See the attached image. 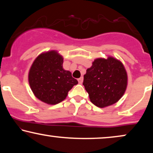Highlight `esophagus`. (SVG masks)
<instances>
[{
  "instance_id": "obj_1",
  "label": "esophagus",
  "mask_w": 153,
  "mask_h": 153,
  "mask_svg": "<svg viewBox=\"0 0 153 153\" xmlns=\"http://www.w3.org/2000/svg\"><path fill=\"white\" fill-rule=\"evenodd\" d=\"M78 81H79V83H80V84H81V83H82L83 81V77H81V78L78 79Z\"/></svg>"
}]
</instances>
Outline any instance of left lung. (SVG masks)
I'll use <instances>...</instances> for the list:
<instances>
[{
  "instance_id": "8db88e82",
  "label": "left lung",
  "mask_w": 153,
  "mask_h": 153,
  "mask_svg": "<svg viewBox=\"0 0 153 153\" xmlns=\"http://www.w3.org/2000/svg\"><path fill=\"white\" fill-rule=\"evenodd\" d=\"M83 85L92 103L106 107L124 95L127 86L126 70L121 61L112 56L96 58L83 76Z\"/></svg>"
}]
</instances>
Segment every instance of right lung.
<instances>
[{"label":"right lung","instance_id":"1","mask_svg":"<svg viewBox=\"0 0 153 153\" xmlns=\"http://www.w3.org/2000/svg\"><path fill=\"white\" fill-rule=\"evenodd\" d=\"M62 63L63 57L51 50L39 54L29 70L30 88L35 97L46 104L54 105L63 101L78 83L70 71L64 70Z\"/></svg>","mask_w":153,"mask_h":153}]
</instances>
